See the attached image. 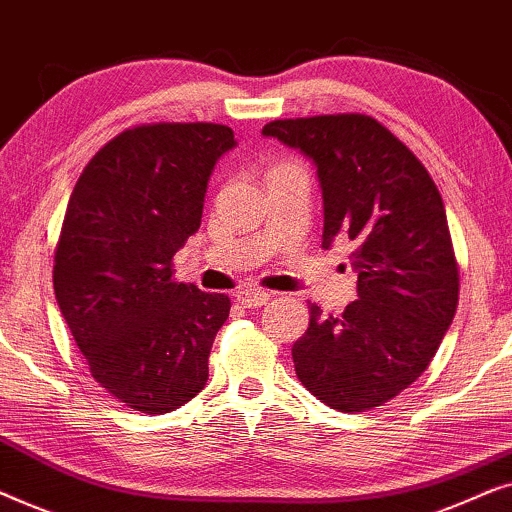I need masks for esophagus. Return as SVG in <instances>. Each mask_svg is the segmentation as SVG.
I'll return each instance as SVG.
<instances>
[{
  "label": "esophagus",
  "mask_w": 512,
  "mask_h": 512,
  "mask_svg": "<svg viewBox=\"0 0 512 512\" xmlns=\"http://www.w3.org/2000/svg\"><path fill=\"white\" fill-rule=\"evenodd\" d=\"M270 298H272V293L261 291V289H242V291H237V300H240L244 307H261V305L268 303Z\"/></svg>",
  "instance_id": "esophagus-1"
}]
</instances>
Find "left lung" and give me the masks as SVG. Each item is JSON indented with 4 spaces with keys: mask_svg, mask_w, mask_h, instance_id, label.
<instances>
[{
    "mask_svg": "<svg viewBox=\"0 0 512 512\" xmlns=\"http://www.w3.org/2000/svg\"><path fill=\"white\" fill-rule=\"evenodd\" d=\"M265 137L317 165L324 242L354 244L359 298L340 317L310 305L291 354L303 387L340 412H366L408 389L429 366L459 300L445 205L401 139L366 114L284 118Z\"/></svg>",
    "mask_w": 512,
    "mask_h": 512,
    "instance_id": "1",
    "label": "left lung"
}]
</instances>
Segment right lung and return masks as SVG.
I'll use <instances>...</instances> for the list:
<instances>
[{
	"label": "right lung",
	"mask_w": 512,
	"mask_h": 512,
	"mask_svg": "<svg viewBox=\"0 0 512 512\" xmlns=\"http://www.w3.org/2000/svg\"><path fill=\"white\" fill-rule=\"evenodd\" d=\"M235 144L228 125H137L90 158L69 195L55 300L90 375L132 410L172 412L207 384L230 298L174 282L172 258Z\"/></svg>",
	"instance_id": "add662e5"
}]
</instances>
